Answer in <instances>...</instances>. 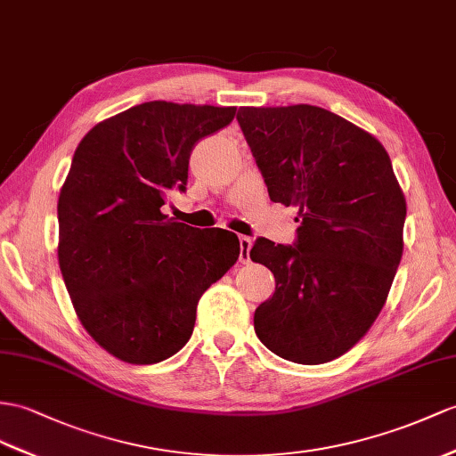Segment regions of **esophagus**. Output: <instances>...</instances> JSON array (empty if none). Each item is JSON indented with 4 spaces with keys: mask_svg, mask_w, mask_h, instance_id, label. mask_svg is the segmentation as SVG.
<instances>
[{
    "mask_svg": "<svg viewBox=\"0 0 456 456\" xmlns=\"http://www.w3.org/2000/svg\"><path fill=\"white\" fill-rule=\"evenodd\" d=\"M253 240L248 236H240V263H249V251Z\"/></svg>",
    "mask_w": 456,
    "mask_h": 456,
    "instance_id": "34e87169",
    "label": "esophagus"
}]
</instances>
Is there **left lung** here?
Segmentation results:
<instances>
[{"label":"left lung","instance_id":"obj_1","mask_svg":"<svg viewBox=\"0 0 456 456\" xmlns=\"http://www.w3.org/2000/svg\"><path fill=\"white\" fill-rule=\"evenodd\" d=\"M238 124L271 201L302 222L294 246L259 238L249 251L276 282L255 332L284 360H335L373 325L403 257L406 199L391 159L371 133L319 106H243Z\"/></svg>","mask_w":456,"mask_h":456}]
</instances>
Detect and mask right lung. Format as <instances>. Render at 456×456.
I'll return each instance as SVG.
<instances>
[{
  "label": "right lung",
  "instance_id": "add662e5",
  "mask_svg": "<svg viewBox=\"0 0 456 456\" xmlns=\"http://www.w3.org/2000/svg\"><path fill=\"white\" fill-rule=\"evenodd\" d=\"M236 108L152 100L86 133L58 199V259L75 314L114 358L147 365L190 340L197 304L240 257L238 236L162 213L195 144Z\"/></svg>",
  "mask_w": 456,
  "mask_h": 456
}]
</instances>
